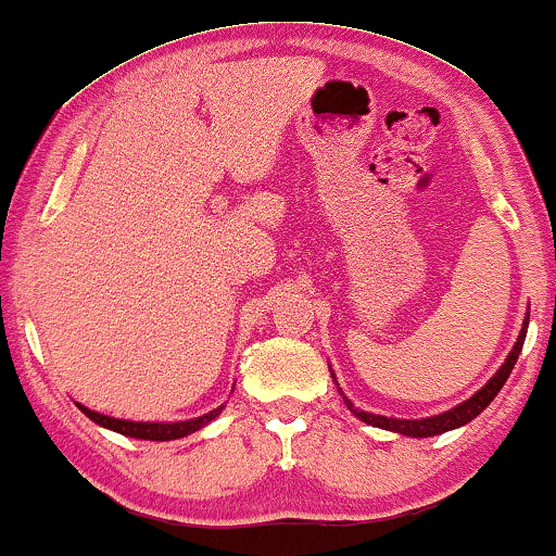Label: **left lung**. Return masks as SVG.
I'll list each match as a JSON object with an SVG mask.
<instances>
[{"label": "left lung", "instance_id": "8db88e82", "mask_svg": "<svg viewBox=\"0 0 556 556\" xmlns=\"http://www.w3.org/2000/svg\"><path fill=\"white\" fill-rule=\"evenodd\" d=\"M526 329H529V314H526L521 334H518L514 350H510L506 363L501 365V370L495 372L493 378H490L488 383L472 395V399H467L465 403H459V406L444 410V414H439V416H429V419H388V416L367 414V410H359V408L352 406V401L342 393V388H340V395L344 399V403H348V408L352 410V414H355L359 421L370 424V427L395 431V434H403V437H437V434H444V431L459 429V427H465V424H470L475 416L482 414V410L490 406V401L498 395L501 388L506 386L508 375H510V370H514L518 355H521V348H523V340H526ZM331 378H334V372H331ZM334 383H337V378H334ZM337 386H340V383H337Z\"/></svg>", "mask_w": 556, "mask_h": 556}]
</instances>
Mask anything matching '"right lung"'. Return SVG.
Returning <instances> with one entry per match:
<instances>
[{
    "mask_svg": "<svg viewBox=\"0 0 556 556\" xmlns=\"http://www.w3.org/2000/svg\"><path fill=\"white\" fill-rule=\"evenodd\" d=\"M78 408L84 410L86 416L93 424H99V427L104 429H112L117 431V434H125V437H132V439H150V442H170V439H181V437H189L193 431H199L201 427H206L208 421H214L216 416L222 414V408H214L208 410V414L199 416V419H189V421H173V424H150V421H125V419H112V416H104L99 414V410H91L81 406V403H76Z\"/></svg>",
    "mask_w": 556,
    "mask_h": 556,
    "instance_id": "1",
    "label": "right lung"
}]
</instances>
